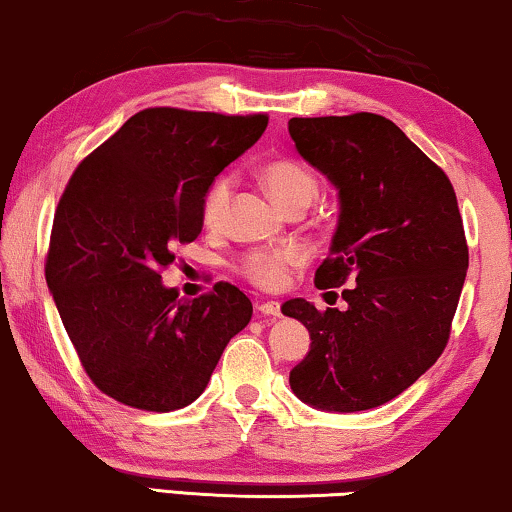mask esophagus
Instances as JSON below:
<instances>
[{
	"instance_id": "obj_1",
	"label": "esophagus",
	"mask_w": 512,
	"mask_h": 512,
	"mask_svg": "<svg viewBox=\"0 0 512 512\" xmlns=\"http://www.w3.org/2000/svg\"><path fill=\"white\" fill-rule=\"evenodd\" d=\"M258 312L263 314V317H279L282 314V310H279V303H275V300H268V303H261L256 307Z\"/></svg>"
}]
</instances>
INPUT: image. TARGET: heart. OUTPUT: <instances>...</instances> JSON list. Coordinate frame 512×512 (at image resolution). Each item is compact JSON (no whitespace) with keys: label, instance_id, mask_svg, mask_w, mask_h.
<instances>
[{"label":"heart","instance_id":"b5f03b06","mask_svg":"<svg viewBox=\"0 0 512 512\" xmlns=\"http://www.w3.org/2000/svg\"><path fill=\"white\" fill-rule=\"evenodd\" d=\"M258 181L284 212H289L293 207H307L317 198L319 191L314 172L293 158H277L265 163L258 170ZM230 198H233V177L221 174L212 181V186L205 193V200H202V219H205L207 226H219L228 212ZM300 263H303V251L296 247L251 251V254L244 256L242 272L263 289H279L286 282V272Z\"/></svg>","mask_w":512,"mask_h":512}]
</instances>
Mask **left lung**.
<instances>
[{
	"instance_id": "8db88e82",
	"label": "left lung",
	"mask_w": 512,
	"mask_h": 512,
	"mask_svg": "<svg viewBox=\"0 0 512 512\" xmlns=\"http://www.w3.org/2000/svg\"><path fill=\"white\" fill-rule=\"evenodd\" d=\"M289 135L338 191V226L314 284L347 286L345 310L319 312L305 298L282 305L312 340L289 384L324 412L377 408L412 387L450 338L468 270L457 195L384 116L291 118Z\"/></svg>"
}]
</instances>
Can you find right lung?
Here are the masks:
<instances>
[{
	"instance_id": "1",
	"label": "right lung",
	"mask_w": 512,
	"mask_h": 512,
	"mask_svg": "<svg viewBox=\"0 0 512 512\" xmlns=\"http://www.w3.org/2000/svg\"><path fill=\"white\" fill-rule=\"evenodd\" d=\"M268 116L144 109L76 167L53 219L46 284L97 389L170 412L205 391L251 321L237 286L179 300L160 268L202 233L212 181L251 149Z\"/></svg>"
}]
</instances>
